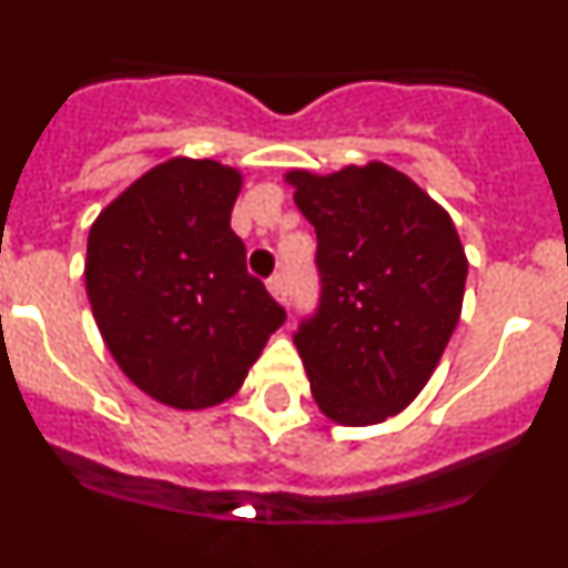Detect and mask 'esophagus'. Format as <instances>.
<instances>
[{"instance_id": "esophagus-1", "label": "esophagus", "mask_w": 568, "mask_h": 568, "mask_svg": "<svg viewBox=\"0 0 568 568\" xmlns=\"http://www.w3.org/2000/svg\"><path fill=\"white\" fill-rule=\"evenodd\" d=\"M268 292H271V297L276 300V303H285V300H288V288H285L283 274L271 276V280H268Z\"/></svg>"}]
</instances>
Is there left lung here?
Wrapping results in <instances>:
<instances>
[{"mask_svg":"<svg viewBox=\"0 0 568 568\" xmlns=\"http://www.w3.org/2000/svg\"><path fill=\"white\" fill-rule=\"evenodd\" d=\"M317 233L323 300L294 337L321 413L369 427L416 402L454 335L468 256L454 219L384 161L288 170Z\"/></svg>","mask_w":568,"mask_h":568,"instance_id":"1","label":"left lung"}]
</instances>
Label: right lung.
Instances as JSON below:
<instances>
[{
    "label": "right lung",
    "instance_id": "obj_1",
    "mask_svg": "<svg viewBox=\"0 0 568 568\" xmlns=\"http://www.w3.org/2000/svg\"><path fill=\"white\" fill-rule=\"evenodd\" d=\"M236 166L155 164L100 211L85 245V294L114 364L141 393L207 409L245 384L285 312L245 268L231 231Z\"/></svg>",
    "mask_w": 568,
    "mask_h": 568
}]
</instances>
